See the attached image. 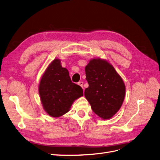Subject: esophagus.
Returning a JSON list of instances; mask_svg holds the SVG:
<instances>
[{"mask_svg": "<svg viewBox=\"0 0 160 160\" xmlns=\"http://www.w3.org/2000/svg\"><path fill=\"white\" fill-rule=\"evenodd\" d=\"M78 85H79V86H81V87L82 88V89H84V88H83V82H82V81H79V82H78Z\"/></svg>", "mask_w": 160, "mask_h": 160, "instance_id": "34e87169", "label": "esophagus"}]
</instances>
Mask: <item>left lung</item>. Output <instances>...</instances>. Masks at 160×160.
<instances>
[{
    "mask_svg": "<svg viewBox=\"0 0 160 160\" xmlns=\"http://www.w3.org/2000/svg\"><path fill=\"white\" fill-rule=\"evenodd\" d=\"M85 73L89 87L85 90V97L92 111L103 120L111 118L124 101V81L112 64L100 58L90 60Z\"/></svg>",
    "mask_w": 160,
    "mask_h": 160,
    "instance_id": "1",
    "label": "left lung"
}]
</instances>
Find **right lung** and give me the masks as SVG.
Instances as JSON below:
<instances>
[{
  "instance_id": "1",
  "label": "right lung",
  "mask_w": 160,
  "mask_h": 160,
  "mask_svg": "<svg viewBox=\"0 0 160 160\" xmlns=\"http://www.w3.org/2000/svg\"><path fill=\"white\" fill-rule=\"evenodd\" d=\"M38 91L43 110L53 118L69 112L74 101L83 96L82 88L71 82L59 58L54 59L42 74Z\"/></svg>"
}]
</instances>
